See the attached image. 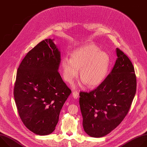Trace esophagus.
I'll list each match as a JSON object with an SVG mask.
<instances>
[{"mask_svg":"<svg viewBox=\"0 0 147 147\" xmlns=\"http://www.w3.org/2000/svg\"><path fill=\"white\" fill-rule=\"evenodd\" d=\"M72 95H73V96L74 98L75 99H77L78 98V96H79V94L78 92H77V91H74L73 92H72Z\"/></svg>","mask_w":147,"mask_h":147,"instance_id":"34e87169","label":"esophagus"}]
</instances>
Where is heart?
Returning a JSON list of instances; mask_svg holds the SVG:
<instances>
[{
    "label": "heart",
    "instance_id": "1",
    "mask_svg": "<svg viewBox=\"0 0 147 147\" xmlns=\"http://www.w3.org/2000/svg\"><path fill=\"white\" fill-rule=\"evenodd\" d=\"M111 65L109 55L94 44H88L75 49L71 59L65 57L61 60L65 80L71 82L78 76L86 86L95 87L107 76Z\"/></svg>",
    "mask_w": 147,
    "mask_h": 147
}]
</instances>
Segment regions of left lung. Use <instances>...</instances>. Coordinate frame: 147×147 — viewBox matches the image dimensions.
Instances as JSON below:
<instances>
[{"instance_id": "8db88e82", "label": "left lung", "mask_w": 147, "mask_h": 147, "mask_svg": "<svg viewBox=\"0 0 147 147\" xmlns=\"http://www.w3.org/2000/svg\"><path fill=\"white\" fill-rule=\"evenodd\" d=\"M116 54L112 70L100 84L89 92H80L83 128L92 137H103L114 130L128 113L136 95L132 63L119 48Z\"/></svg>"}]
</instances>
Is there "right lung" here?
<instances>
[{
  "instance_id": "obj_1",
  "label": "right lung",
  "mask_w": 147,
  "mask_h": 147,
  "mask_svg": "<svg viewBox=\"0 0 147 147\" xmlns=\"http://www.w3.org/2000/svg\"><path fill=\"white\" fill-rule=\"evenodd\" d=\"M60 52L53 39L41 41L28 52L17 72L14 97L19 116L34 133H52L71 92L59 71Z\"/></svg>"
}]
</instances>
